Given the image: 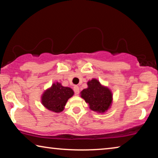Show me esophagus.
<instances>
[{"label":"esophagus","mask_w":158,"mask_h":158,"mask_svg":"<svg viewBox=\"0 0 158 158\" xmlns=\"http://www.w3.org/2000/svg\"><path fill=\"white\" fill-rule=\"evenodd\" d=\"M74 91L75 94L78 95L79 94V87L78 86H74Z\"/></svg>","instance_id":"obj_1"}]
</instances>
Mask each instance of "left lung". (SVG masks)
Returning a JSON list of instances; mask_svg holds the SVG:
<instances>
[{
  "instance_id": "1",
  "label": "left lung",
  "mask_w": 158,
  "mask_h": 158,
  "mask_svg": "<svg viewBox=\"0 0 158 158\" xmlns=\"http://www.w3.org/2000/svg\"><path fill=\"white\" fill-rule=\"evenodd\" d=\"M88 88L81 91V97L89 103L90 109L103 112L108 109L112 102V94L110 90L101 86L96 79L88 82Z\"/></svg>"
}]
</instances>
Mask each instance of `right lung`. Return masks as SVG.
I'll return each mask as SVG.
<instances>
[{
    "instance_id": "right-lung-1",
    "label": "right lung",
    "mask_w": 158,
    "mask_h": 158,
    "mask_svg": "<svg viewBox=\"0 0 158 158\" xmlns=\"http://www.w3.org/2000/svg\"><path fill=\"white\" fill-rule=\"evenodd\" d=\"M74 91L69 87L62 86L61 84L55 83L51 89H48L42 96V103L49 110L60 112Z\"/></svg>"
}]
</instances>
